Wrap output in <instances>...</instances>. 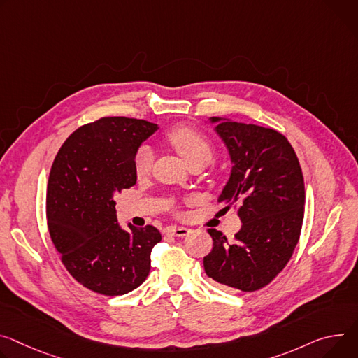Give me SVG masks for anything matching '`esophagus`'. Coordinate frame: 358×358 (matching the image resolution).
Masks as SVG:
<instances>
[{"label":"esophagus","instance_id":"34e87169","mask_svg":"<svg viewBox=\"0 0 358 358\" xmlns=\"http://www.w3.org/2000/svg\"><path fill=\"white\" fill-rule=\"evenodd\" d=\"M167 234H171V236H176V237H185L189 234V229H187V227H170V229L167 230Z\"/></svg>","mask_w":358,"mask_h":358}]
</instances>
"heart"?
<instances>
[{"label": "heart", "instance_id": "b5f03b06", "mask_svg": "<svg viewBox=\"0 0 358 358\" xmlns=\"http://www.w3.org/2000/svg\"><path fill=\"white\" fill-rule=\"evenodd\" d=\"M167 141L174 147V150L182 157L188 166L207 164L213 158V145L203 134L188 127H178L171 129L167 134ZM152 150L148 145H141L137 150L134 169L138 177H144L150 173L152 166Z\"/></svg>", "mask_w": 358, "mask_h": 358}]
</instances>
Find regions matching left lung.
Masks as SVG:
<instances>
[{
    "label": "left lung",
    "mask_w": 358,
    "mask_h": 358,
    "mask_svg": "<svg viewBox=\"0 0 358 358\" xmlns=\"http://www.w3.org/2000/svg\"><path fill=\"white\" fill-rule=\"evenodd\" d=\"M210 124L231 161L218 203H237L243 225L231 243L208 230L213 250L204 270L220 284L255 291L285 267L297 245L306 203L301 167L288 140L273 128L221 117H211Z\"/></svg>",
    "instance_id": "obj_1"
}]
</instances>
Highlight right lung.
<instances>
[{"label": "right lung", "mask_w": 358, "mask_h": 358, "mask_svg": "<svg viewBox=\"0 0 358 358\" xmlns=\"http://www.w3.org/2000/svg\"><path fill=\"white\" fill-rule=\"evenodd\" d=\"M157 124L106 117L80 127L59 148L47 187L51 240L69 273L88 289L122 296L141 285L151 250L161 241L144 229L117 220L115 196L137 182L134 161Z\"/></svg>", "instance_id": "obj_1"}]
</instances>
